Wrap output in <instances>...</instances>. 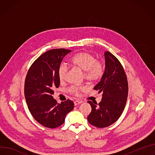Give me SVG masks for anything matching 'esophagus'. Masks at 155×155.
Returning <instances> with one entry per match:
<instances>
[{
  "label": "esophagus",
  "mask_w": 155,
  "mask_h": 155,
  "mask_svg": "<svg viewBox=\"0 0 155 155\" xmlns=\"http://www.w3.org/2000/svg\"><path fill=\"white\" fill-rule=\"evenodd\" d=\"M81 103H82V101H78V100H77V101H74V105H75V106H77V105H78V104H81Z\"/></svg>",
  "instance_id": "esophagus-1"
}]
</instances>
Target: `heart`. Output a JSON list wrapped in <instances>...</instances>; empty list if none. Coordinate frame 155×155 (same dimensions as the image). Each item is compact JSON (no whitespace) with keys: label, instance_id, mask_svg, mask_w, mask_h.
Listing matches in <instances>:
<instances>
[{"label":"heart","instance_id":"b5f03b06","mask_svg":"<svg viewBox=\"0 0 155 155\" xmlns=\"http://www.w3.org/2000/svg\"><path fill=\"white\" fill-rule=\"evenodd\" d=\"M71 63L74 66L85 72L84 77L89 82L99 80L103 74V67L101 62L97 60L93 54L88 52H80L75 54L72 58ZM68 71V67L65 64H61L58 68V77L61 81L65 80ZM84 87L73 86L68 89V91L75 95H78Z\"/></svg>","mask_w":155,"mask_h":155}]
</instances>
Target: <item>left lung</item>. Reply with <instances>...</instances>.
<instances>
[{"mask_svg":"<svg viewBox=\"0 0 155 155\" xmlns=\"http://www.w3.org/2000/svg\"><path fill=\"white\" fill-rule=\"evenodd\" d=\"M105 70L100 81L94 90L102 92L100 103L88 101L91 111L87 119L98 128L106 127L120 116L128 96V81L122 65L110 52H104Z\"/></svg>","mask_w":155,"mask_h":155,"instance_id":"obj_1","label":"left lung"}]
</instances>
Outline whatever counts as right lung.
I'll use <instances>...</instances> for the list:
<instances>
[{"label": "right lung", "instance_id": "add662e5", "mask_svg": "<svg viewBox=\"0 0 155 155\" xmlns=\"http://www.w3.org/2000/svg\"><path fill=\"white\" fill-rule=\"evenodd\" d=\"M71 50H49L33 63L25 81V97L30 113L35 119L46 127L54 129L62 125L66 115L74 107L72 101L61 104L54 99L53 88H58L60 80L58 68Z\"/></svg>", "mask_w": 155, "mask_h": 155}]
</instances>
